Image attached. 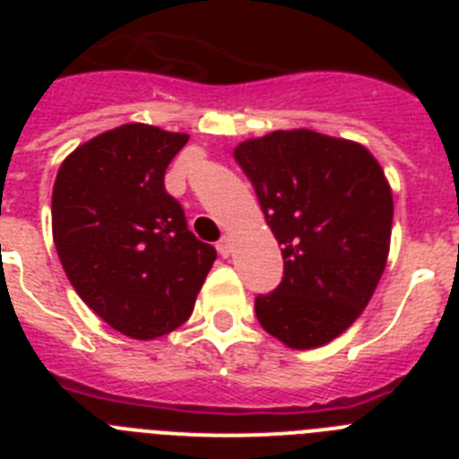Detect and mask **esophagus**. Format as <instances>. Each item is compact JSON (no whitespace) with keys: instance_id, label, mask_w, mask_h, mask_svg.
<instances>
[{"instance_id":"esophagus-1","label":"esophagus","mask_w":459,"mask_h":459,"mask_svg":"<svg viewBox=\"0 0 459 459\" xmlns=\"http://www.w3.org/2000/svg\"><path fill=\"white\" fill-rule=\"evenodd\" d=\"M216 250L222 255V257H230V253H232V238L222 237L221 241L216 243Z\"/></svg>"}]
</instances>
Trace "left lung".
Instances as JSON below:
<instances>
[{
    "instance_id": "left-lung-1",
    "label": "left lung",
    "mask_w": 459,
    "mask_h": 459,
    "mask_svg": "<svg viewBox=\"0 0 459 459\" xmlns=\"http://www.w3.org/2000/svg\"><path fill=\"white\" fill-rule=\"evenodd\" d=\"M234 158L253 184L285 273L255 299L266 333L312 350L350 328L388 257L393 193L356 142L296 128L241 142Z\"/></svg>"
}]
</instances>
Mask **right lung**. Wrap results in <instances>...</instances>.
I'll return each mask as SVG.
<instances>
[{
	"label": "right lung",
	"mask_w": 459,
	"mask_h": 459,
	"mask_svg": "<svg viewBox=\"0 0 459 459\" xmlns=\"http://www.w3.org/2000/svg\"><path fill=\"white\" fill-rule=\"evenodd\" d=\"M186 142V133L124 124L84 142L56 172V255L80 299L128 338L179 328L216 262L165 190V169Z\"/></svg>",
	"instance_id": "obj_1"
}]
</instances>
